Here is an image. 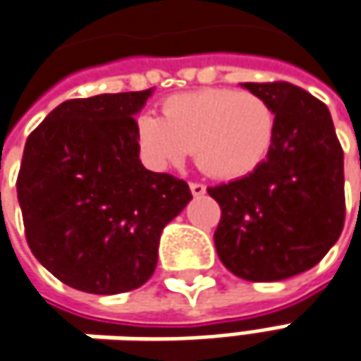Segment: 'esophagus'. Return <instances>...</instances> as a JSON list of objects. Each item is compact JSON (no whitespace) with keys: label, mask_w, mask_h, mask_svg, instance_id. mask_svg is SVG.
<instances>
[{"label":"esophagus","mask_w":361,"mask_h":361,"mask_svg":"<svg viewBox=\"0 0 361 361\" xmlns=\"http://www.w3.org/2000/svg\"><path fill=\"white\" fill-rule=\"evenodd\" d=\"M190 190H192L193 195H204L205 185L204 183H200V181H190Z\"/></svg>","instance_id":"1"}]
</instances>
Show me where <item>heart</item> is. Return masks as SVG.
<instances>
[{
	"mask_svg": "<svg viewBox=\"0 0 361 361\" xmlns=\"http://www.w3.org/2000/svg\"><path fill=\"white\" fill-rule=\"evenodd\" d=\"M276 137V111L252 92L205 87L171 95L161 118L137 119V142L157 166L193 159L207 176L238 180L259 168Z\"/></svg>",
	"mask_w": 361,
	"mask_h": 361,
	"instance_id": "heart-1",
	"label": "heart"
}]
</instances>
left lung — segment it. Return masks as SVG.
Here are the masks:
<instances>
[{"instance_id":"1","label":"left lung","mask_w":361,"mask_h":361,"mask_svg":"<svg viewBox=\"0 0 361 361\" xmlns=\"http://www.w3.org/2000/svg\"><path fill=\"white\" fill-rule=\"evenodd\" d=\"M276 111V137L259 168L207 188L221 209V264L247 281H278L314 267L345 219L343 149L324 102L288 81L243 83Z\"/></svg>"}]
</instances>
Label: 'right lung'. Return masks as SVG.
<instances>
[{"label": "right lung", "mask_w": 361, "mask_h": 361, "mask_svg": "<svg viewBox=\"0 0 361 361\" xmlns=\"http://www.w3.org/2000/svg\"><path fill=\"white\" fill-rule=\"evenodd\" d=\"M154 90L68 99L30 133L18 173L25 240L80 292H131L152 278L161 230L188 183L142 166L133 116Z\"/></svg>", "instance_id": "right-lung-1"}]
</instances>
